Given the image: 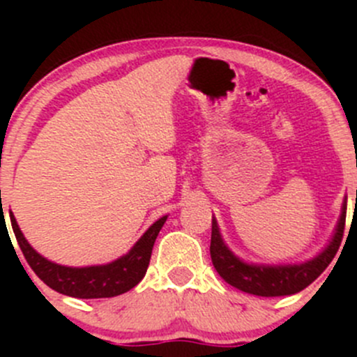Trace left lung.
<instances>
[{"label": "left lung", "instance_id": "obj_1", "mask_svg": "<svg viewBox=\"0 0 357 357\" xmlns=\"http://www.w3.org/2000/svg\"><path fill=\"white\" fill-rule=\"evenodd\" d=\"M345 228V204L342 208L340 221H338L337 231L330 242V245L312 261L297 266H254L245 264L238 257L228 250L219 235L218 222L212 219V235H211V257L215 271L219 273L226 283L235 289L247 291V294L259 295V297H282L291 295L304 290L311 285L332 262L340 247L342 236Z\"/></svg>", "mask_w": 357, "mask_h": 357}]
</instances>
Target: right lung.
I'll use <instances>...</instances> for the list:
<instances>
[{"label": "right lung", "instance_id": "obj_1", "mask_svg": "<svg viewBox=\"0 0 357 357\" xmlns=\"http://www.w3.org/2000/svg\"><path fill=\"white\" fill-rule=\"evenodd\" d=\"M165 219H167V215L153 222L146 229L145 235L136 242V245L129 250V254L110 262V264L89 266V268H67V266H59L55 262L48 261L29 245L22 231H20L19 225H17L15 218L10 212V221H12L15 238L32 271L50 289L77 298L115 297V295L124 294V291L138 285L143 276H145L146 268H149L153 243H155V238L162 226H164Z\"/></svg>", "mask_w": 357, "mask_h": 357}]
</instances>
